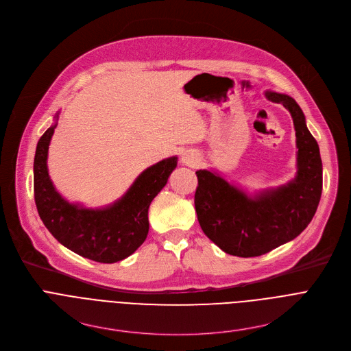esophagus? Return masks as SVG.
<instances>
[{
  "instance_id": "esophagus-1",
  "label": "esophagus",
  "mask_w": 351,
  "mask_h": 351,
  "mask_svg": "<svg viewBox=\"0 0 351 351\" xmlns=\"http://www.w3.org/2000/svg\"><path fill=\"white\" fill-rule=\"evenodd\" d=\"M198 162V154L193 149H187L184 152V154L182 156V164L187 165V167H195Z\"/></svg>"
}]
</instances>
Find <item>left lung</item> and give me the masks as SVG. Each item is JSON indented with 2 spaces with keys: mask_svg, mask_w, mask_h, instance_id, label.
<instances>
[{
  "mask_svg": "<svg viewBox=\"0 0 351 351\" xmlns=\"http://www.w3.org/2000/svg\"><path fill=\"white\" fill-rule=\"evenodd\" d=\"M282 104L295 130L297 173L289 183L250 195L217 172H195L197 219L203 232L221 250L237 257H258L293 240L311 222L322 193L319 147L306 125V117L286 94L267 91Z\"/></svg>",
  "mask_w": 351,
  "mask_h": 351,
  "instance_id": "8db88e82",
  "label": "left lung"
}]
</instances>
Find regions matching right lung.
Masks as SVG:
<instances>
[{
  "label": "right lung",
  "mask_w": 351,
  "mask_h": 351,
  "mask_svg": "<svg viewBox=\"0 0 351 351\" xmlns=\"http://www.w3.org/2000/svg\"><path fill=\"white\" fill-rule=\"evenodd\" d=\"M56 123L40 137L34 156V202L38 215L62 245L73 253L104 264L125 260L144 243L148 234V207L167 184L178 165L171 157L143 171L129 190L111 206L84 208L72 204L56 190L48 175V145Z\"/></svg>",
  "instance_id": "right-lung-1"
}]
</instances>
